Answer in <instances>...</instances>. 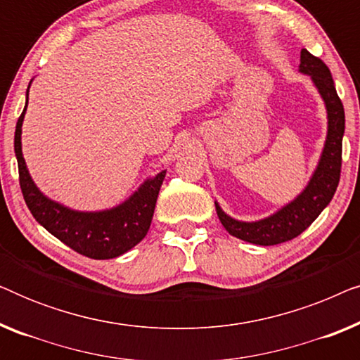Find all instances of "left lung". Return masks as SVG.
I'll list each match as a JSON object with an SVG mask.
<instances>
[{"label":"left lung","instance_id":"1","mask_svg":"<svg viewBox=\"0 0 360 360\" xmlns=\"http://www.w3.org/2000/svg\"><path fill=\"white\" fill-rule=\"evenodd\" d=\"M300 72L311 77L314 86L321 95L328 112V134L321 157L308 185L293 201L280 208L277 213L259 221H238L231 218L216 203V213L221 224L234 238L257 245H275L297 238L321 214L333 200L341 176L344 106L334 86L331 72L321 58L314 57L307 49L300 53Z\"/></svg>","mask_w":360,"mask_h":360}]
</instances>
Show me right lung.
Here are the masks:
<instances>
[{"instance_id": "add662e5", "label": "right lung", "mask_w": 360, "mask_h": 360, "mask_svg": "<svg viewBox=\"0 0 360 360\" xmlns=\"http://www.w3.org/2000/svg\"><path fill=\"white\" fill-rule=\"evenodd\" d=\"M29 98V88L26 91ZM24 106L14 132L19 185L29 211L41 226L75 252L90 259L120 257L146 238L154 216L157 196L165 179V170L147 179L137 191L115 208L103 211H75L57 201L47 198L29 175L21 149L22 121L26 115Z\"/></svg>"}]
</instances>
